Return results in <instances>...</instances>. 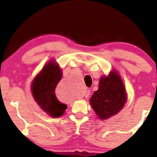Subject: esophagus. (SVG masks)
I'll use <instances>...</instances> for the list:
<instances>
[{
    "mask_svg": "<svg viewBox=\"0 0 157 157\" xmlns=\"http://www.w3.org/2000/svg\"><path fill=\"white\" fill-rule=\"evenodd\" d=\"M89 94H90V91H89V90H86V92H85V96H86V97L89 96Z\"/></svg>",
    "mask_w": 157,
    "mask_h": 157,
    "instance_id": "1",
    "label": "esophagus"
}]
</instances>
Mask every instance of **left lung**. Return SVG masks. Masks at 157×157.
Masks as SVG:
<instances>
[{
  "instance_id": "obj_1",
  "label": "left lung",
  "mask_w": 157,
  "mask_h": 157,
  "mask_svg": "<svg viewBox=\"0 0 157 157\" xmlns=\"http://www.w3.org/2000/svg\"><path fill=\"white\" fill-rule=\"evenodd\" d=\"M127 99L125 87L119 74L111 71L108 76H102L98 89L90 98V104L101 120L117 114Z\"/></svg>"
}]
</instances>
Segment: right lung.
<instances>
[{"instance_id":"right-lung-1","label":"right lung","mask_w":157,"mask_h":157,"mask_svg":"<svg viewBox=\"0 0 157 157\" xmlns=\"http://www.w3.org/2000/svg\"><path fill=\"white\" fill-rule=\"evenodd\" d=\"M61 77L59 64L51 61L43 68L31 84L34 99L45 112L52 117H60L67 108V105L60 102L55 94V89Z\"/></svg>"}]
</instances>
